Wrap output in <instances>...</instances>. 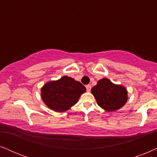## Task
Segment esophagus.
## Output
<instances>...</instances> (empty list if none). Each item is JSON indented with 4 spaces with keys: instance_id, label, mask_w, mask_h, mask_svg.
Instances as JSON below:
<instances>
[{
    "instance_id": "obj_1",
    "label": "esophagus",
    "mask_w": 157,
    "mask_h": 157,
    "mask_svg": "<svg viewBox=\"0 0 157 157\" xmlns=\"http://www.w3.org/2000/svg\"><path fill=\"white\" fill-rule=\"evenodd\" d=\"M86 90L88 91H91V85H86Z\"/></svg>"
}]
</instances>
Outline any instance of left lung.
<instances>
[{"label":"left lung","mask_w":157,"mask_h":157,"mask_svg":"<svg viewBox=\"0 0 157 157\" xmlns=\"http://www.w3.org/2000/svg\"><path fill=\"white\" fill-rule=\"evenodd\" d=\"M100 107L107 111H114L124 106L127 101V91L121 85L113 83L106 78H103L91 89Z\"/></svg>","instance_id":"obj_1"}]
</instances>
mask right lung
I'll return each instance as SVG.
<instances>
[{
  "mask_svg": "<svg viewBox=\"0 0 157 157\" xmlns=\"http://www.w3.org/2000/svg\"><path fill=\"white\" fill-rule=\"evenodd\" d=\"M86 90L79 81L64 76L58 81L46 83L41 89V98L49 109L63 112L76 104Z\"/></svg>",
  "mask_w": 157,
  "mask_h": 157,
  "instance_id": "obj_1",
  "label": "right lung"
}]
</instances>
